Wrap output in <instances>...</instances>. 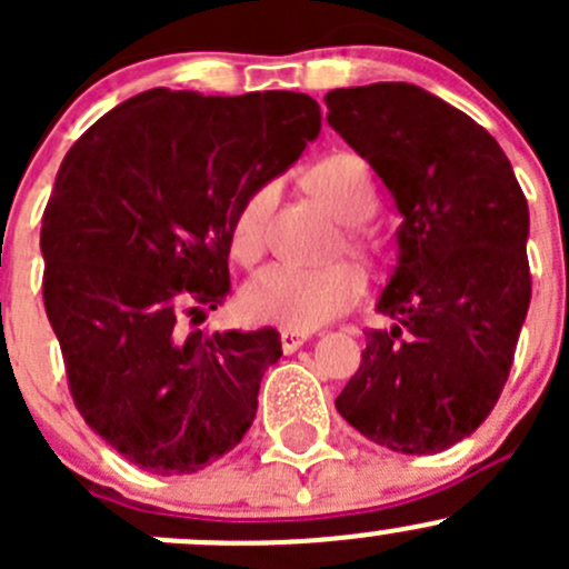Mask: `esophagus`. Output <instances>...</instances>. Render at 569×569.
I'll list each match as a JSON object with an SVG mask.
<instances>
[{
	"label": "esophagus",
	"mask_w": 569,
	"mask_h": 569,
	"mask_svg": "<svg viewBox=\"0 0 569 569\" xmlns=\"http://www.w3.org/2000/svg\"><path fill=\"white\" fill-rule=\"evenodd\" d=\"M306 341H311L308 332H295V330H280V343H283V352L291 355L302 347Z\"/></svg>",
	"instance_id": "1"
}]
</instances>
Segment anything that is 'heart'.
<instances>
[{
	"instance_id": "heart-1",
	"label": "heart",
	"mask_w": 569,
	"mask_h": 569,
	"mask_svg": "<svg viewBox=\"0 0 569 569\" xmlns=\"http://www.w3.org/2000/svg\"><path fill=\"white\" fill-rule=\"evenodd\" d=\"M308 187L347 226H360L377 209L375 181L363 159L355 153H336V157L321 159L308 173ZM274 198H278V183L267 181L239 203L231 222V252L237 261L252 263L261 256ZM347 244L349 250L363 256V242L355 228H349ZM360 295H363V278L349 263H332L321 269L269 263L244 286L239 306L250 321L311 332L325 321L349 311L360 300Z\"/></svg>"
}]
</instances>
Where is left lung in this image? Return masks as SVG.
<instances>
[{
	"mask_svg": "<svg viewBox=\"0 0 569 569\" xmlns=\"http://www.w3.org/2000/svg\"><path fill=\"white\" fill-rule=\"evenodd\" d=\"M327 123L371 164L401 226L338 412L375 443L438 455L476 432L507 386L531 302L529 203L507 153L473 118L418 84L325 96Z\"/></svg>",
	"mask_w": 569,
	"mask_h": 569,
	"instance_id": "8db88e82",
	"label": "left lung"
}]
</instances>
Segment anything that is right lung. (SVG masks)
<instances>
[{
	"mask_svg": "<svg viewBox=\"0 0 569 569\" xmlns=\"http://www.w3.org/2000/svg\"><path fill=\"white\" fill-rule=\"evenodd\" d=\"M319 129L306 93L153 88L62 159L40 228L46 317L84 423L148 473H198L256 418L278 330L187 332L181 313L226 300L239 203Z\"/></svg>",
	"mask_w": 569,
	"mask_h": 569,
	"instance_id": "obj_1",
	"label": "right lung"
}]
</instances>
